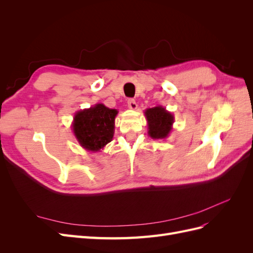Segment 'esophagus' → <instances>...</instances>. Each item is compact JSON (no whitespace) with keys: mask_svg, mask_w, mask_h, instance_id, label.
Returning <instances> with one entry per match:
<instances>
[{"mask_svg":"<svg viewBox=\"0 0 253 253\" xmlns=\"http://www.w3.org/2000/svg\"><path fill=\"white\" fill-rule=\"evenodd\" d=\"M127 106L131 110H136L137 109V103H136V101L134 100V99H128V100H127Z\"/></svg>","mask_w":253,"mask_h":253,"instance_id":"obj_1","label":"esophagus"}]
</instances>
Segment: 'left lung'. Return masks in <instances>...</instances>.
<instances>
[{"mask_svg": "<svg viewBox=\"0 0 253 253\" xmlns=\"http://www.w3.org/2000/svg\"><path fill=\"white\" fill-rule=\"evenodd\" d=\"M144 116L148 122V134L153 139H166L173 129L174 115L162 105L147 109Z\"/></svg>", "mask_w": 253, "mask_h": 253, "instance_id": "1", "label": "left lung"}]
</instances>
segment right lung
I'll use <instances>...</instances> for the list:
<instances>
[{
    "instance_id": "right-lung-1",
    "label": "right lung",
    "mask_w": 253,
    "mask_h": 253,
    "mask_svg": "<svg viewBox=\"0 0 253 253\" xmlns=\"http://www.w3.org/2000/svg\"><path fill=\"white\" fill-rule=\"evenodd\" d=\"M117 114V110L102 103L76 113L72 129L81 147L91 153L101 152L113 139Z\"/></svg>"
}]
</instances>
